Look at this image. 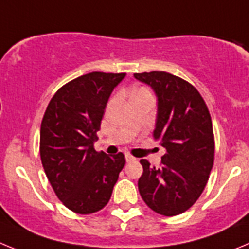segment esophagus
<instances>
[{"label":"esophagus","mask_w":249,"mask_h":249,"mask_svg":"<svg viewBox=\"0 0 249 249\" xmlns=\"http://www.w3.org/2000/svg\"><path fill=\"white\" fill-rule=\"evenodd\" d=\"M125 159H126V162H133V161L136 160V159L134 158V156L129 155V154H126V155H125Z\"/></svg>","instance_id":"1"}]
</instances>
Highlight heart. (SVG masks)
<instances>
[{
  "mask_svg": "<svg viewBox=\"0 0 249 249\" xmlns=\"http://www.w3.org/2000/svg\"><path fill=\"white\" fill-rule=\"evenodd\" d=\"M139 91H141V90H138V91H136V93H139ZM136 93H134V95H135V94H136Z\"/></svg>",
  "mask_w": 249,
  "mask_h": 249,
  "instance_id": "b5f03b06",
  "label": "heart"
}]
</instances>
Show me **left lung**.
Instances as JSON below:
<instances>
[{
	"instance_id": "obj_1",
	"label": "left lung",
	"mask_w": 249,
	"mask_h": 249,
	"mask_svg": "<svg viewBox=\"0 0 249 249\" xmlns=\"http://www.w3.org/2000/svg\"><path fill=\"white\" fill-rule=\"evenodd\" d=\"M134 78L155 93L152 136L163 147L160 167L140 160L144 172L139 192L152 211L176 216L201 196L213 166L214 141L205 100L190 83L166 71L135 73Z\"/></svg>"
}]
</instances>
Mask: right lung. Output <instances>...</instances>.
<instances>
[{"instance_id": "right-lung-1", "label": "right lung", "mask_w": 249, "mask_h": 249, "mask_svg": "<svg viewBox=\"0 0 249 249\" xmlns=\"http://www.w3.org/2000/svg\"><path fill=\"white\" fill-rule=\"evenodd\" d=\"M125 73L93 71L63 86L49 102L41 125V160L66 207L94 213L109 202L125 165L122 152L94 149L104 110Z\"/></svg>"}]
</instances>
